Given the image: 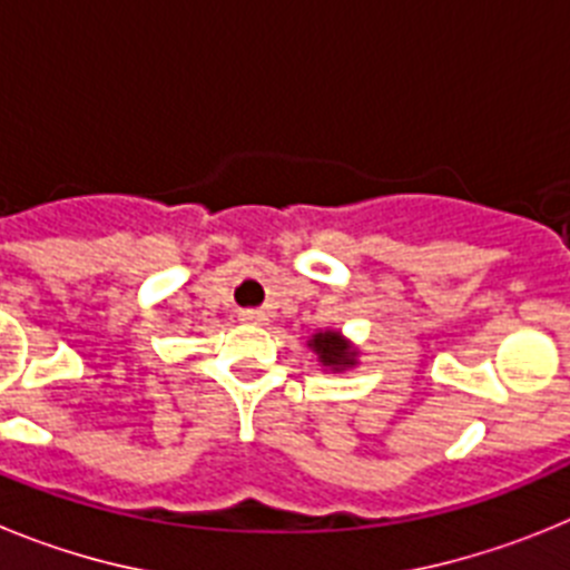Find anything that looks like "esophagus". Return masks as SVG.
<instances>
[{"label":"esophagus","mask_w":570,"mask_h":570,"mask_svg":"<svg viewBox=\"0 0 570 570\" xmlns=\"http://www.w3.org/2000/svg\"><path fill=\"white\" fill-rule=\"evenodd\" d=\"M239 316H242V320H245V322H250V325H265V322H268V316H265V311H259V308H245Z\"/></svg>","instance_id":"esophagus-1"}]
</instances>
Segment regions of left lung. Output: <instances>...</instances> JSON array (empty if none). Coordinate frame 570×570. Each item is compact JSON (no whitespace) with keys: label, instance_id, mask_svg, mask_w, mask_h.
<instances>
[{"label":"left lung","instance_id":"left-lung-1","mask_svg":"<svg viewBox=\"0 0 570 570\" xmlns=\"http://www.w3.org/2000/svg\"><path fill=\"white\" fill-rule=\"evenodd\" d=\"M316 354H320L322 365H351L347 360V345L336 334H320L314 340Z\"/></svg>","mask_w":570,"mask_h":570}]
</instances>
